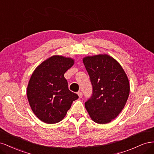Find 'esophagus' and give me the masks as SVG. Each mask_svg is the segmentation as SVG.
<instances>
[{"instance_id":"obj_1","label":"esophagus","mask_w":154,"mask_h":154,"mask_svg":"<svg viewBox=\"0 0 154 154\" xmlns=\"http://www.w3.org/2000/svg\"><path fill=\"white\" fill-rule=\"evenodd\" d=\"M77 94H78V95H79V98H82V93L81 91H79L78 93H77Z\"/></svg>"}]
</instances>
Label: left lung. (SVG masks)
Returning <instances> with one entry per match:
<instances>
[{
    "mask_svg": "<svg viewBox=\"0 0 154 154\" xmlns=\"http://www.w3.org/2000/svg\"><path fill=\"white\" fill-rule=\"evenodd\" d=\"M82 61L93 88L85 108L94 122L108 123L126 103L130 94L128 77L121 64L108 55L87 56Z\"/></svg>",
    "mask_w": 154,
    "mask_h": 154,
    "instance_id": "left-lung-1",
    "label": "left lung"
}]
</instances>
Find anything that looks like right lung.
Listing matches in <instances>:
<instances>
[{"label":"right lung","mask_w":154,"mask_h":154,"mask_svg":"<svg viewBox=\"0 0 154 154\" xmlns=\"http://www.w3.org/2000/svg\"><path fill=\"white\" fill-rule=\"evenodd\" d=\"M74 60L60 55L48 58L34 70L27 87L29 106L39 119L47 124L62 121L79 96L68 89L64 75Z\"/></svg>","instance_id":"add662e5"}]
</instances>
